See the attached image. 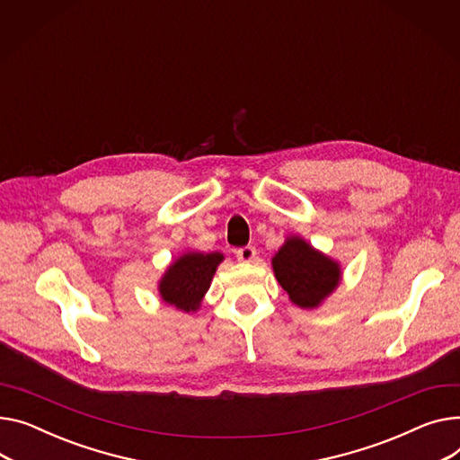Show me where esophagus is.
<instances>
[{
	"instance_id": "esophagus-1",
	"label": "esophagus",
	"mask_w": 460,
	"mask_h": 460,
	"mask_svg": "<svg viewBox=\"0 0 460 460\" xmlns=\"http://www.w3.org/2000/svg\"><path fill=\"white\" fill-rule=\"evenodd\" d=\"M257 257V250L253 246H246V248H240L236 250V259L242 262H253Z\"/></svg>"
}]
</instances>
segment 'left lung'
Instances as JSON below:
<instances>
[{
    "mask_svg": "<svg viewBox=\"0 0 460 460\" xmlns=\"http://www.w3.org/2000/svg\"><path fill=\"white\" fill-rule=\"evenodd\" d=\"M271 268L275 279L299 309H318L342 281L341 262L297 234L285 238L271 257Z\"/></svg>",
    "mask_w": 460,
    "mask_h": 460,
    "instance_id": "obj_1",
    "label": "left lung"
}]
</instances>
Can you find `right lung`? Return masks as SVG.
Segmentation results:
<instances>
[{"label":"right lung","mask_w":460,"mask_h":460,"mask_svg":"<svg viewBox=\"0 0 460 460\" xmlns=\"http://www.w3.org/2000/svg\"><path fill=\"white\" fill-rule=\"evenodd\" d=\"M222 261L224 253L220 252H185L179 255L159 281L157 290L163 303L182 313H196Z\"/></svg>","instance_id":"1"}]
</instances>
